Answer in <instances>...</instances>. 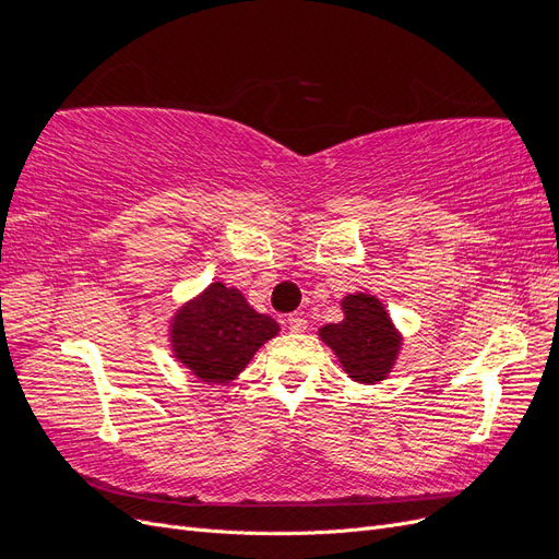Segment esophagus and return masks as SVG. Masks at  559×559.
Here are the masks:
<instances>
[{"label": "esophagus", "mask_w": 559, "mask_h": 559, "mask_svg": "<svg viewBox=\"0 0 559 559\" xmlns=\"http://www.w3.org/2000/svg\"><path fill=\"white\" fill-rule=\"evenodd\" d=\"M286 324H289L292 333H306L308 331V319L302 317V314H298V312L289 314V319H286Z\"/></svg>", "instance_id": "obj_1"}]
</instances>
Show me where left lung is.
I'll use <instances>...</instances> for the list:
<instances>
[{"label":"left lung","mask_w":559,"mask_h":559,"mask_svg":"<svg viewBox=\"0 0 559 559\" xmlns=\"http://www.w3.org/2000/svg\"><path fill=\"white\" fill-rule=\"evenodd\" d=\"M341 308L343 321L321 326L319 341L333 349L349 380L359 384L386 380L403 347V335L386 308L378 296L364 292L347 294Z\"/></svg>","instance_id":"obj_1"}]
</instances>
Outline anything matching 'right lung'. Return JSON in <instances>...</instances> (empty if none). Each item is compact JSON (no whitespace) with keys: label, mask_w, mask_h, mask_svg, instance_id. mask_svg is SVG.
I'll return each instance as SVG.
<instances>
[{"label":"right lung","mask_w":559,"mask_h":559,"mask_svg":"<svg viewBox=\"0 0 559 559\" xmlns=\"http://www.w3.org/2000/svg\"><path fill=\"white\" fill-rule=\"evenodd\" d=\"M277 333V321L253 310L242 292L212 282L198 296L181 302L167 335L173 357L195 380L228 384Z\"/></svg>","instance_id":"obj_1"}]
</instances>
